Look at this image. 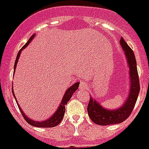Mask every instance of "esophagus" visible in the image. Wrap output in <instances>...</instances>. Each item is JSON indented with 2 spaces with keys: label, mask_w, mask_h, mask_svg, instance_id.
<instances>
[{
  "label": "esophagus",
  "mask_w": 149,
  "mask_h": 149,
  "mask_svg": "<svg viewBox=\"0 0 149 149\" xmlns=\"http://www.w3.org/2000/svg\"><path fill=\"white\" fill-rule=\"evenodd\" d=\"M87 87V85H86V83H84V82H81L79 85V89L80 90H85Z\"/></svg>",
  "instance_id": "34e87169"
}]
</instances>
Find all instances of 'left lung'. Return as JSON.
Instances as JSON below:
<instances>
[{"mask_svg":"<svg viewBox=\"0 0 149 149\" xmlns=\"http://www.w3.org/2000/svg\"><path fill=\"white\" fill-rule=\"evenodd\" d=\"M120 43L126 57L127 66L129 68V91L124 103L116 109L105 108L100 104V102L91 96L87 106V112L91 120L98 125L106 126L110 124H117L127 120L133 110L140 92V83L135 54L123 38H120Z\"/></svg>","mask_w":149,"mask_h":149,"instance_id":"8db88e82","label":"left lung"}]
</instances>
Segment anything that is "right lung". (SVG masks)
<instances>
[{
	"label": "right lung",
	"mask_w": 149,
	"mask_h": 149,
	"mask_svg": "<svg viewBox=\"0 0 149 149\" xmlns=\"http://www.w3.org/2000/svg\"><path fill=\"white\" fill-rule=\"evenodd\" d=\"M35 33L34 34H33L31 37H30V38L29 39V41L26 43V45L22 47V49L19 50L18 54H17V58H16V61L15 63H14V68H13V73H15V70L16 67H17V64L18 63V60L19 58H20V55H21V53L23 49L26 48V46L29 45V43L32 42V40L34 38V37H35ZM79 82H77V83H74L72 86H70L69 88H67L66 91H65V93L63 95V99H62V101H61V103H60L59 106L57 108V110L54 111V113L51 116L48 118V119H46V120H42V121H36V120H31L29 117H28L26 116L25 112L23 111L22 108H21V107L19 106L18 102L17 101V99H16L15 95H14V91H13V86H12V92L13 95V96L15 98V100L17 103V106H18L19 109L21 111V112H22V115L23 116V117L25 118V120H26V122L28 123H29L30 125H32V126H34V127H55L57 125H58L60 123H61V121L63 120V116H64V113H65V107H66V103H68V101L70 100V98L72 97L73 94L74 93L75 91H76V90H78L79 88ZM13 86V85H12Z\"/></svg>",
	"instance_id": "1"
}]
</instances>
